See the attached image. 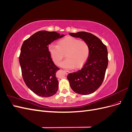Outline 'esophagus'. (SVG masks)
Here are the masks:
<instances>
[{
	"label": "esophagus",
	"instance_id": "esophagus-1",
	"mask_svg": "<svg viewBox=\"0 0 132 132\" xmlns=\"http://www.w3.org/2000/svg\"><path fill=\"white\" fill-rule=\"evenodd\" d=\"M64 72H65V73L66 74H68V73H69V71H68V70H64Z\"/></svg>",
	"mask_w": 132,
	"mask_h": 132
}]
</instances>
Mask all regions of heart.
I'll return each instance as SVG.
<instances>
[{
	"instance_id": "obj_1",
	"label": "heart",
	"mask_w": 132,
	"mask_h": 132,
	"mask_svg": "<svg viewBox=\"0 0 132 132\" xmlns=\"http://www.w3.org/2000/svg\"><path fill=\"white\" fill-rule=\"evenodd\" d=\"M48 51L52 59L58 65L65 54L64 61L60 64L63 68L71 69L79 68L84 64L89 55V47L84 41L73 37H67L60 40L58 46L50 45Z\"/></svg>"
}]
</instances>
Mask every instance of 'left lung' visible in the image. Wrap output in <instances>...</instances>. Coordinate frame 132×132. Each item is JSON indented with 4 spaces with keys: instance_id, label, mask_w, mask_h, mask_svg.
Segmentation results:
<instances>
[{
    "instance_id": "1",
    "label": "left lung",
    "mask_w": 132,
    "mask_h": 132,
    "mask_svg": "<svg viewBox=\"0 0 132 132\" xmlns=\"http://www.w3.org/2000/svg\"><path fill=\"white\" fill-rule=\"evenodd\" d=\"M69 35L81 38L88 44L89 55L82 69L69 74L67 79L75 93L84 95L91 94L99 88L104 79L109 62L107 47L92 34L78 32Z\"/></svg>"
}]
</instances>
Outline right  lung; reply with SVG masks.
I'll list each match as a JSON object with an SVG mask.
<instances>
[{
	"label": "right lung",
	"instance_id": "obj_1",
	"mask_svg": "<svg viewBox=\"0 0 132 132\" xmlns=\"http://www.w3.org/2000/svg\"><path fill=\"white\" fill-rule=\"evenodd\" d=\"M55 31H39L23 42L19 57L22 75L26 85L39 96L50 97L56 94L59 70L52 59L48 45L64 36Z\"/></svg>",
	"mask_w": 132,
	"mask_h": 132
}]
</instances>
